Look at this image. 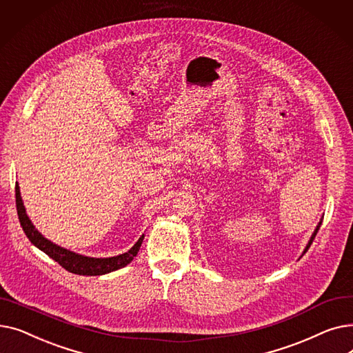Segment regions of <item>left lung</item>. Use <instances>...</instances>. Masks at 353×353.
<instances>
[{
    "mask_svg": "<svg viewBox=\"0 0 353 353\" xmlns=\"http://www.w3.org/2000/svg\"><path fill=\"white\" fill-rule=\"evenodd\" d=\"M321 225H322V220H321V221H319V223H318L316 229H314V232H313V234H312V237H310V240H309V243L306 245V249H305V252H303V253H306V252H307V249L310 248V245H312V242H313V239H314V236H316V233H318V230H319Z\"/></svg>",
    "mask_w": 353,
    "mask_h": 353,
    "instance_id": "8db88e82",
    "label": "left lung"
}]
</instances>
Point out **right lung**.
Listing matches in <instances>:
<instances>
[{
	"label": "right lung",
	"instance_id": "1",
	"mask_svg": "<svg viewBox=\"0 0 353 353\" xmlns=\"http://www.w3.org/2000/svg\"><path fill=\"white\" fill-rule=\"evenodd\" d=\"M15 205H17V213H18V219H20L21 228H23L24 233L27 234V237L30 239V242L35 248H39L46 254H48L52 261L57 262L61 268H64L65 270H68L71 273H76V274L99 276V274H105V273L114 272L117 269L127 266L136 257L137 252L140 250L143 239H144V234H141V237L137 240L136 245L132 249L123 254H119V256H113V257L83 256L79 253L70 252L61 246L54 245L34 228V225L31 223V220L28 219V216L26 213V208H24V203L21 199L20 186H18V183L15 184Z\"/></svg>",
	"mask_w": 353,
	"mask_h": 353
}]
</instances>
